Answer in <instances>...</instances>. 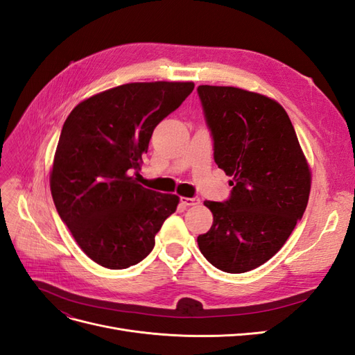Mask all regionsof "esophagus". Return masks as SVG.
<instances>
[{"mask_svg": "<svg viewBox=\"0 0 355 355\" xmlns=\"http://www.w3.org/2000/svg\"><path fill=\"white\" fill-rule=\"evenodd\" d=\"M180 202L184 206H197V204H200V197H180Z\"/></svg>", "mask_w": 355, "mask_h": 355, "instance_id": "1", "label": "esophagus"}]
</instances>
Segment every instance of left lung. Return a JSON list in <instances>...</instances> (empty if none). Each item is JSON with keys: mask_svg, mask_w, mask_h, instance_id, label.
<instances>
[{"mask_svg": "<svg viewBox=\"0 0 355 355\" xmlns=\"http://www.w3.org/2000/svg\"><path fill=\"white\" fill-rule=\"evenodd\" d=\"M197 92L214 163L232 187L227 201H204L213 225L198 235L200 252L220 271H252L282 249L302 219L311 171L280 103L237 87L198 85Z\"/></svg>", "mask_w": 355, "mask_h": 355, "instance_id": "1", "label": "left lung"}]
</instances>
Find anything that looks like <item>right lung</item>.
<instances>
[{"label": "right lung", "instance_id": "1", "mask_svg": "<svg viewBox=\"0 0 355 355\" xmlns=\"http://www.w3.org/2000/svg\"><path fill=\"white\" fill-rule=\"evenodd\" d=\"M194 83H130L78 103L62 127L50 189L63 223L92 261L124 270L151 253L179 197L144 188L141 168L154 128Z\"/></svg>", "mask_w": 355, "mask_h": 355}]
</instances>
